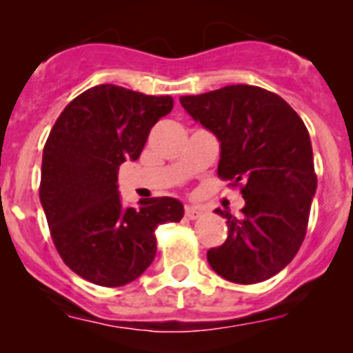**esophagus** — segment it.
<instances>
[{
  "label": "esophagus",
  "mask_w": 353,
  "mask_h": 353,
  "mask_svg": "<svg viewBox=\"0 0 353 353\" xmlns=\"http://www.w3.org/2000/svg\"><path fill=\"white\" fill-rule=\"evenodd\" d=\"M201 212H203V210L199 208V206H186V210H184V215H186L188 219L194 220V219H198L199 215H201Z\"/></svg>",
  "instance_id": "34e87169"
}]
</instances>
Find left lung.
I'll list each match as a JSON object with an SVG mask.
<instances>
[{"instance_id": "8db88e82", "label": "left lung", "mask_w": 353, "mask_h": 353, "mask_svg": "<svg viewBox=\"0 0 353 353\" xmlns=\"http://www.w3.org/2000/svg\"><path fill=\"white\" fill-rule=\"evenodd\" d=\"M179 101L220 141L216 172L241 184L245 201L237 216L215 210L227 219L229 236L206 252L210 266L234 283L272 279L297 254L318 188L304 121L280 95L252 85Z\"/></svg>"}]
</instances>
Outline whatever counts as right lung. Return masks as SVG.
Returning a JSON list of instances; mask_svg holds the SVG:
<instances>
[{
  "instance_id": "1",
  "label": "right lung",
  "mask_w": 353,
  "mask_h": 353,
  "mask_svg": "<svg viewBox=\"0 0 353 353\" xmlns=\"http://www.w3.org/2000/svg\"><path fill=\"white\" fill-rule=\"evenodd\" d=\"M172 105L169 95L97 85L74 97L49 133L41 205L63 261L95 285L137 280L155 258L157 227L183 219L179 199L147 198L126 208L117 191L119 165L140 157Z\"/></svg>"
}]
</instances>
